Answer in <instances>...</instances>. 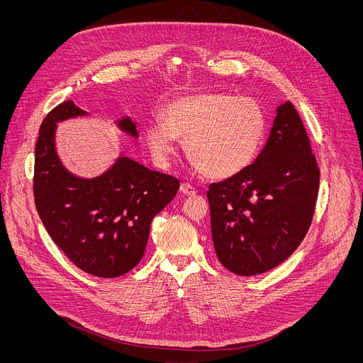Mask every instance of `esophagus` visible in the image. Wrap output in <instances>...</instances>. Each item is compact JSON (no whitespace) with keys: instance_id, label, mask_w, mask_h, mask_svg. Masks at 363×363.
<instances>
[{"instance_id":"1","label":"esophagus","mask_w":363,"mask_h":363,"mask_svg":"<svg viewBox=\"0 0 363 363\" xmlns=\"http://www.w3.org/2000/svg\"><path fill=\"white\" fill-rule=\"evenodd\" d=\"M179 189H181V192H184L185 195H195V192H196L195 186L191 185V184H188V182H182L181 186H179Z\"/></svg>"}]
</instances>
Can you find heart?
I'll list each match as a JSON object with an SVG mask.
<instances>
[{
	"instance_id": "1",
	"label": "heart",
	"mask_w": 363,
	"mask_h": 363,
	"mask_svg": "<svg viewBox=\"0 0 363 363\" xmlns=\"http://www.w3.org/2000/svg\"><path fill=\"white\" fill-rule=\"evenodd\" d=\"M162 118L152 119L145 130L157 164H169L181 138L188 158L213 179L231 178L248 168L267 129L266 115L254 99L218 91L174 99Z\"/></svg>"
}]
</instances>
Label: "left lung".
Here are the masks:
<instances>
[{"label":"left lung","instance_id":"1","mask_svg":"<svg viewBox=\"0 0 363 363\" xmlns=\"http://www.w3.org/2000/svg\"><path fill=\"white\" fill-rule=\"evenodd\" d=\"M319 181L304 125L286 101L257 160L206 191L220 263L238 276L262 274L283 263L312 224Z\"/></svg>","mask_w":363,"mask_h":363}]
</instances>
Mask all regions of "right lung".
Masks as SVG:
<instances>
[{
	"mask_svg": "<svg viewBox=\"0 0 363 363\" xmlns=\"http://www.w3.org/2000/svg\"><path fill=\"white\" fill-rule=\"evenodd\" d=\"M83 115L66 100L44 118L35 143L34 202L48 235L74 266L112 279L140 262L152 220L174 199L179 181L126 157L97 178L72 175L57 157L56 123ZM118 125L138 136L129 118Z\"/></svg>",
	"mask_w": 363,
	"mask_h": 363,
	"instance_id": "obj_1",
	"label": "right lung"
}]
</instances>
